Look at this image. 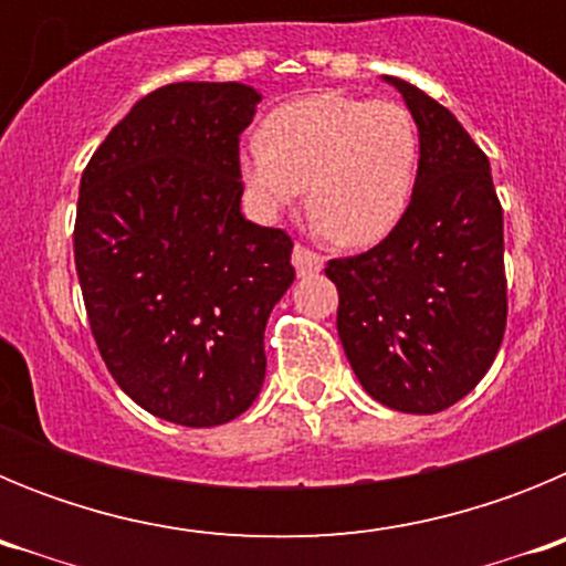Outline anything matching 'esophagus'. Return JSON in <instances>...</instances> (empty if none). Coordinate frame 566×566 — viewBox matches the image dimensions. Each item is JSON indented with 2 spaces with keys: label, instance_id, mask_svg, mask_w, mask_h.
<instances>
[{
  "label": "esophagus",
  "instance_id": "34e87169",
  "mask_svg": "<svg viewBox=\"0 0 566 566\" xmlns=\"http://www.w3.org/2000/svg\"><path fill=\"white\" fill-rule=\"evenodd\" d=\"M292 263H294V269H297L300 277H306V274H314L323 269V258H319L317 252H312V249L300 247V243L294 247V252H292Z\"/></svg>",
  "mask_w": 566,
  "mask_h": 566
}]
</instances>
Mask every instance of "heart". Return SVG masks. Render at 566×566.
<instances>
[{
  "label": "heart",
  "mask_w": 566,
  "mask_h": 566,
  "mask_svg": "<svg viewBox=\"0 0 566 566\" xmlns=\"http://www.w3.org/2000/svg\"><path fill=\"white\" fill-rule=\"evenodd\" d=\"M240 181L263 218L297 203L334 247L379 243L411 203L419 133L397 102L323 90L274 109L240 147Z\"/></svg>",
  "instance_id": "b5f03b06"
}]
</instances>
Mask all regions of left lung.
<instances>
[{
    "mask_svg": "<svg viewBox=\"0 0 566 566\" xmlns=\"http://www.w3.org/2000/svg\"><path fill=\"white\" fill-rule=\"evenodd\" d=\"M399 90L419 133L411 203L382 243L328 260L337 334L368 397L437 413L468 397L507 323L504 221L488 155L457 115L413 84Z\"/></svg>",
    "mask_w": 566,
    "mask_h": 566,
    "instance_id": "8db88e82",
    "label": "left lung"
}]
</instances>
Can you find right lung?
<instances>
[{"mask_svg":"<svg viewBox=\"0 0 566 566\" xmlns=\"http://www.w3.org/2000/svg\"><path fill=\"white\" fill-rule=\"evenodd\" d=\"M240 82L155 90L109 129L78 187L73 249L109 374L153 417L212 428L266 377L263 332L294 283L292 238L240 212Z\"/></svg>","mask_w":566,"mask_h":566,"instance_id":"right-lung-1","label":"right lung"}]
</instances>
